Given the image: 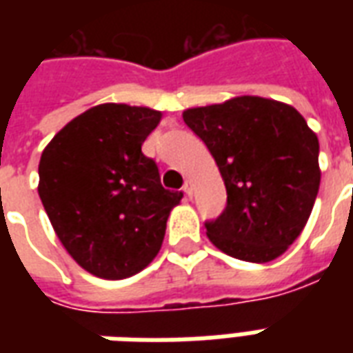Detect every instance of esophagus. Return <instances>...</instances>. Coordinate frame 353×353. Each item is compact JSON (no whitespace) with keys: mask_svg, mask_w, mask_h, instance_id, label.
Here are the masks:
<instances>
[{"mask_svg":"<svg viewBox=\"0 0 353 353\" xmlns=\"http://www.w3.org/2000/svg\"><path fill=\"white\" fill-rule=\"evenodd\" d=\"M183 191H185V194H187V196L191 199V196H192V181H191V179H187V181H185Z\"/></svg>","mask_w":353,"mask_h":353,"instance_id":"obj_1","label":"esophagus"}]
</instances>
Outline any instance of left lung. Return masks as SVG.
Here are the masks:
<instances>
[{
  "mask_svg": "<svg viewBox=\"0 0 353 353\" xmlns=\"http://www.w3.org/2000/svg\"><path fill=\"white\" fill-rule=\"evenodd\" d=\"M183 121L206 143L227 187L223 214L204 223L212 244L250 263L280 257L318 196V136L295 108L259 96L187 109Z\"/></svg>",
  "mask_w": 353,
  "mask_h": 353,
  "instance_id": "left-lung-1",
  "label": "left lung"
}]
</instances>
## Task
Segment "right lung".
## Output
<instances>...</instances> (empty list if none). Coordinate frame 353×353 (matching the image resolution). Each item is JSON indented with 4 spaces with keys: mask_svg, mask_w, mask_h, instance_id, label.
<instances>
[{
    "mask_svg": "<svg viewBox=\"0 0 353 353\" xmlns=\"http://www.w3.org/2000/svg\"><path fill=\"white\" fill-rule=\"evenodd\" d=\"M161 111L126 103L90 108L58 132L39 161V199L68 253L87 272L123 280L161 250L172 208L183 199L161 183L141 153Z\"/></svg>",
    "mask_w": 353,
    "mask_h": 353,
    "instance_id": "obj_1",
    "label": "right lung"
}]
</instances>
